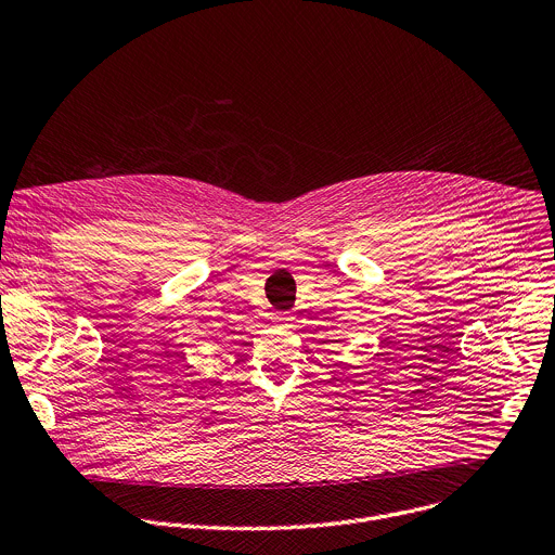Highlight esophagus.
I'll use <instances>...</instances> for the list:
<instances>
[{"instance_id": "obj_1", "label": "esophagus", "mask_w": 555, "mask_h": 555, "mask_svg": "<svg viewBox=\"0 0 555 555\" xmlns=\"http://www.w3.org/2000/svg\"><path fill=\"white\" fill-rule=\"evenodd\" d=\"M292 319H294V317H292L289 312H276V321H279V323H283V325H289V323H292Z\"/></svg>"}]
</instances>
